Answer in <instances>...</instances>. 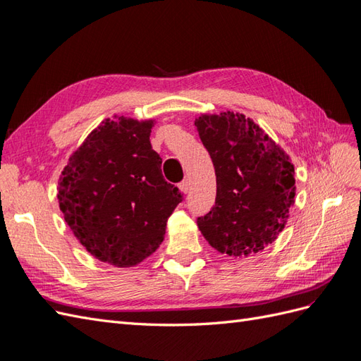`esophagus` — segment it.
<instances>
[{"mask_svg":"<svg viewBox=\"0 0 361 361\" xmlns=\"http://www.w3.org/2000/svg\"><path fill=\"white\" fill-rule=\"evenodd\" d=\"M179 190L183 192V195H187L188 190H190V182H188L187 179L182 180V182L179 183Z\"/></svg>","mask_w":361,"mask_h":361,"instance_id":"esophagus-1","label":"esophagus"}]
</instances>
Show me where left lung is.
I'll use <instances>...</instances> for the list:
<instances>
[{
    "mask_svg": "<svg viewBox=\"0 0 361 361\" xmlns=\"http://www.w3.org/2000/svg\"><path fill=\"white\" fill-rule=\"evenodd\" d=\"M216 171V202L197 226L226 256H250L277 239L294 205L295 178L289 156L243 114L224 111L196 119Z\"/></svg>",
    "mask_w": 361,
    "mask_h": 361,
    "instance_id": "8db88e82",
    "label": "left lung"
}]
</instances>
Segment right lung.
Listing matches in <instances>:
<instances>
[{"label":"right lung","mask_w":361,"mask_h":361,"mask_svg":"<svg viewBox=\"0 0 361 361\" xmlns=\"http://www.w3.org/2000/svg\"><path fill=\"white\" fill-rule=\"evenodd\" d=\"M153 121L105 119L70 156L58 200L70 230L101 262L135 267L159 248L183 196L162 176Z\"/></svg>","instance_id":"1"}]
</instances>
